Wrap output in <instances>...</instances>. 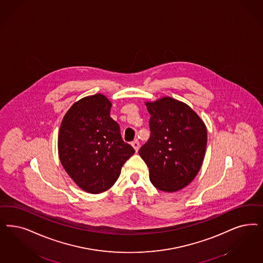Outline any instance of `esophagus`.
<instances>
[{
	"label": "esophagus",
	"mask_w": 263,
	"mask_h": 263,
	"mask_svg": "<svg viewBox=\"0 0 263 263\" xmlns=\"http://www.w3.org/2000/svg\"><path fill=\"white\" fill-rule=\"evenodd\" d=\"M131 145L132 146L134 147V149L138 152L139 151V147H140V143H139V141L138 140H134L132 143H131Z\"/></svg>",
	"instance_id": "34e87169"
}]
</instances>
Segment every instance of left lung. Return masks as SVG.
<instances>
[{
  "mask_svg": "<svg viewBox=\"0 0 263 263\" xmlns=\"http://www.w3.org/2000/svg\"><path fill=\"white\" fill-rule=\"evenodd\" d=\"M151 136L139 149L159 191L185 187L199 172L207 146V129L187 105L171 97L146 103Z\"/></svg>",
  "mask_w": 263,
  "mask_h": 263,
  "instance_id": "1",
  "label": "left lung"
}]
</instances>
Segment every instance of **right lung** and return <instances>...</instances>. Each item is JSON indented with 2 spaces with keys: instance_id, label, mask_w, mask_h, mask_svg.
Masks as SVG:
<instances>
[{
  "instance_id": "right-lung-1",
  "label": "right lung",
  "mask_w": 263,
  "mask_h": 263,
  "mask_svg": "<svg viewBox=\"0 0 263 263\" xmlns=\"http://www.w3.org/2000/svg\"><path fill=\"white\" fill-rule=\"evenodd\" d=\"M110 107L102 94L85 97L67 111L59 130L58 152L64 169L82 190L93 194L110 189L135 153L109 117Z\"/></svg>"
}]
</instances>
